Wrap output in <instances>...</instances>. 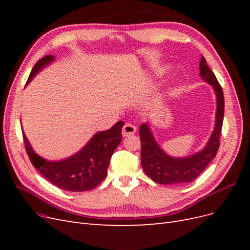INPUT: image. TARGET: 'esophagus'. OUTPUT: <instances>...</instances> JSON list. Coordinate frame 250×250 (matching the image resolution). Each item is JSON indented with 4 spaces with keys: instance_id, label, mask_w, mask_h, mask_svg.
Instances as JSON below:
<instances>
[{
    "instance_id": "obj_1",
    "label": "esophagus",
    "mask_w": 250,
    "mask_h": 250,
    "mask_svg": "<svg viewBox=\"0 0 250 250\" xmlns=\"http://www.w3.org/2000/svg\"><path fill=\"white\" fill-rule=\"evenodd\" d=\"M137 131V127L130 123H126L122 128V134L123 137H127V135H131Z\"/></svg>"
}]
</instances>
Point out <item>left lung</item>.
Instances as JSON below:
<instances>
[{
  "label": "left lung",
  "instance_id": "left-lung-1",
  "mask_svg": "<svg viewBox=\"0 0 250 250\" xmlns=\"http://www.w3.org/2000/svg\"><path fill=\"white\" fill-rule=\"evenodd\" d=\"M200 77L213 86L217 98L215 128L204 148L193 155L187 157H173L168 155L158 146L147 123L140 126L141 163L144 172L157 184L179 185L191 183L198 177L208 165L216 156L220 146V133L224 117V96L222 87L209 67L207 60L201 56Z\"/></svg>",
  "mask_w": 250,
  "mask_h": 250
}]
</instances>
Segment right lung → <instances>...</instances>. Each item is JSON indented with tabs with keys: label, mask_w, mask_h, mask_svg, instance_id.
Segmentation results:
<instances>
[{
	"label": "right lung",
	"mask_w": 250,
	"mask_h": 250,
	"mask_svg": "<svg viewBox=\"0 0 250 250\" xmlns=\"http://www.w3.org/2000/svg\"><path fill=\"white\" fill-rule=\"evenodd\" d=\"M54 59L53 55L40 59L33 66L26 84ZM123 125V121H119L110 129L97 132L79 152L57 162H50L37 155L24 132L22 139L30 161L44 178L62 190L84 192L93 190L106 177L110 157L122 141Z\"/></svg>",
	"instance_id": "1"
}]
</instances>
